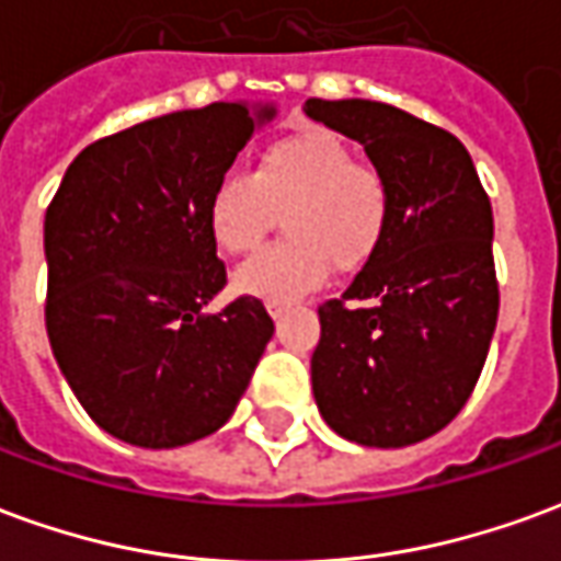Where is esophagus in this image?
Here are the masks:
<instances>
[{
	"label": "esophagus",
	"instance_id": "esophagus-1",
	"mask_svg": "<svg viewBox=\"0 0 561 561\" xmlns=\"http://www.w3.org/2000/svg\"><path fill=\"white\" fill-rule=\"evenodd\" d=\"M267 312H270V318H273V321H279V318L285 316V312H288V306H282V304H267Z\"/></svg>",
	"mask_w": 561,
	"mask_h": 561
}]
</instances>
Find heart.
I'll return each instance as SVG.
<instances>
[{"label": "heart", "mask_w": 561, "mask_h": 561, "mask_svg": "<svg viewBox=\"0 0 561 561\" xmlns=\"http://www.w3.org/2000/svg\"><path fill=\"white\" fill-rule=\"evenodd\" d=\"M390 183L376 164L352 161L333 131L306 128L270 144L255 173H221L207 201V228L225 252H249L285 213V243L233 270V291L294 304L321 288L330 267L369 264L390 228Z\"/></svg>", "instance_id": "1"}]
</instances>
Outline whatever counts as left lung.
I'll use <instances>...</instances> for the list:
<instances>
[{"label":"left lung","mask_w":561,"mask_h":561,"mask_svg":"<svg viewBox=\"0 0 561 561\" xmlns=\"http://www.w3.org/2000/svg\"><path fill=\"white\" fill-rule=\"evenodd\" d=\"M390 183V228L342 300L318 309L312 393L354 445L405 447L454 421L490 352L499 285L493 207L450 131L366 99H309Z\"/></svg>","instance_id":"8db88e82"}]
</instances>
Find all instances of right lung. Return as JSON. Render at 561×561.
<instances>
[{"instance_id": "right-lung-1", "label": "right lung", "mask_w": 561, "mask_h": 561, "mask_svg": "<svg viewBox=\"0 0 561 561\" xmlns=\"http://www.w3.org/2000/svg\"><path fill=\"white\" fill-rule=\"evenodd\" d=\"M276 116L219 102L90 144L44 216L47 336L104 433L149 450L221 430L273 336L255 297L221 312L225 264L207 228L213 185Z\"/></svg>"}]
</instances>
